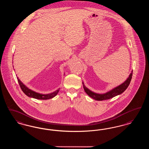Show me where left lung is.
I'll list each match as a JSON object with an SVG mask.
<instances>
[{
	"mask_svg": "<svg viewBox=\"0 0 149 149\" xmlns=\"http://www.w3.org/2000/svg\"><path fill=\"white\" fill-rule=\"evenodd\" d=\"M132 76V72H131L129 77L126 80L125 82H124L123 83L121 84L118 86H116V88H113V89L110 90L109 91H108L106 93H104V94H97L94 92H93L90 90L88 89L84 85V83L83 82L84 89L86 92V93L90 97L95 99V100L102 101V100H104L110 99L116 96L122 94L125 90L127 88V87L129 86V84L130 83Z\"/></svg>",
	"mask_w": 149,
	"mask_h": 149,
	"instance_id": "8db88e82",
	"label": "left lung"
}]
</instances>
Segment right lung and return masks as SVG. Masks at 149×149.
<instances>
[{
  "instance_id": "right-lung-1",
  "label": "right lung",
  "mask_w": 149,
  "mask_h": 149,
  "mask_svg": "<svg viewBox=\"0 0 149 149\" xmlns=\"http://www.w3.org/2000/svg\"><path fill=\"white\" fill-rule=\"evenodd\" d=\"M18 79V83L20 86L21 89L22 90V91L24 92V94L25 95L30 97H33V98H35L36 99H39V100H47V99H52L54 97H55L56 95L59 91L60 89H58L57 90H56L55 91H54L52 93L50 94H39L38 93H36L35 91L29 89L28 88H27L23 83L19 79L18 77H17Z\"/></svg>"
}]
</instances>
